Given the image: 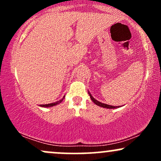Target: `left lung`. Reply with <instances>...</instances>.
I'll return each mask as SVG.
<instances>
[{
    "mask_svg": "<svg viewBox=\"0 0 161 161\" xmlns=\"http://www.w3.org/2000/svg\"><path fill=\"white\" fill-rule=\"evenodd\" d=\"M88 95H89V96H90V97H91V99H92V101H93L94 103H95V104H97V106H100V107H102V108H108V109H114V108H119V107H115V106H111V105H109V104H103V103H101V102H100V101H97V100L96 99H95L93 97H92V95L91 94H90V92H88Z\"/></svg>",
    "mask_w": 161,
    "mask_h": 161,
    "instance_id": "obj_1",
    "label": "left lung"
}]
</instances>
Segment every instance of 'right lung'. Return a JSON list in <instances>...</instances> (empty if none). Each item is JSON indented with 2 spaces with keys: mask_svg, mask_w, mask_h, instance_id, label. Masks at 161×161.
I'll use <instances>...</instances> for the list:
<instances>
[{
  "mask_svg": "<svg viewBox=\"0 0 161 161\" xmlns=\"http://www.w3.org/2000/svg\"><path fill=\"white\" fill-rule=\"evenodd\" d=\"M64 97H65V96H64V97H63L62 99H60V101H56V102L51 103V104H41L40 106H41V107H43V108H50V107L55 106V105L59 104H60V103H61L62 101H63V100L64 99Z\"/></svg>",
  "mask_w": 161,
  "mask_h": 161,
  "instance_id": "add662e5",
  "label": "right lung"
}]
</instances>
